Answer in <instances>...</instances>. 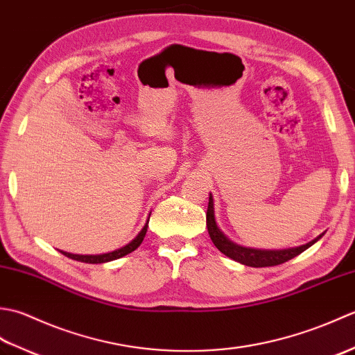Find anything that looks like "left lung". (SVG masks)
Wrapping results in <instances>:
<instances>
[{
  "mask_svg": "<svg viewBox=\"0 0 355 355\" xmlns=\"http://www.w3.org/2000/svg\"><path fill=\"white\" fill-rule=\"evenodd\" d=\"M206 223H207V232L209 236L212 239V243L215 247L224 253L225 256H229L230 259L236 261L243 266L247 267H273L279 266V263H284L286 261L293 259L294 256L300 254L305 252L306 248H310L314 243L323 236L319 235L318 238H314L310 243H306L304 245L299 247H291V248H282V250H261V248H252V247H243L236 243H233L227 236L224 235V232L218 227L216 220H215V205H214V197L212 193H209V206H207V215H206Z\"/></svg>",
  "mask_w": 355,
  "mask_h": 355,
  "instance_id": "obj_1",
  "label": "left lung"
}]
</instances>
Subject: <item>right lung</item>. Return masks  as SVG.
<instances>
[{
    "instance_id": "right-lung-1",
    "label": "right lung",
    "mask_w": 355,
    "mask_h": 355,
    "mask_svg": "<svg viewBox=\"0 0 355 355\" xmlns=\"http://www.w3.org/2000/svg\"><path fill=\"white\" fill-rule=\"evenodd\" d=\"M149 216H150V214H149ZM149 216H148L145 225H143V229L139 232V235L135 236L131 241V243H128L126 245L117 248V250H114V252H108V253H102V254H74V253H69V252H64V250H59V252L65 254L67 258L79 261V262H85V263H103V262H110V261H114V259H119V258H123V256L134 252L135 248H137L141 244V241H143V238H145L146 230H148Z\"/></svg>"
}]
</instances>
